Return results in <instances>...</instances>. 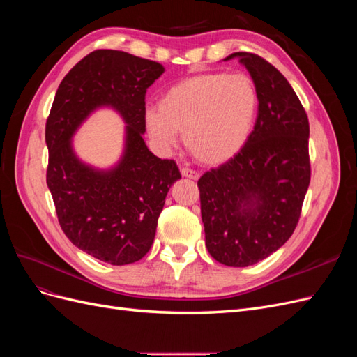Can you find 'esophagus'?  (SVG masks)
<instances>
[{
  "mask_svg": "<svg viewBox=\"0 0 357 357\" xmlns=\"http://www.w3.org/2000/svg\"><path fill=\"white\" fill-rule=\"evenodd\" d=\"M180 172H181L183 177H188V178H192V180H198V178H199V172L195 171V169L181 167V168H180Z\"/></svg>",
  "mask_w": 357,
  "mask_h": 357,
  "instance_id": "34e87169",
  "label": "esophagus"
}]
</instances>
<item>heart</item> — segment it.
I'll return each instance as SVG.
<instances>
[{"mask_svg":"<svg viewBox=\"0 0 357 357\" xmlns=\"http://www.w3.org/2000/svg\"><path fill=\"white\" fill-rule=\"evenodd\" d=\"M257 112V91L245 74L208 73L169 88L144 114L149 134L160 146L185 134L189 153L207 165L232 159L244 147Z\"/></svg>","mask_w":357,"mask_h":357,"instance_id":"1","label":"heart"}]
</instances>
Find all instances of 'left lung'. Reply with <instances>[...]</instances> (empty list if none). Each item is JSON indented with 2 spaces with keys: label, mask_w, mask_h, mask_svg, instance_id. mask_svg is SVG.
<instances>
[{
  "label": "left lung",
  "mask_w": 357,
  "mask_h": 357,
  "mask_svg": "<svg viewBox=\"0 0 357 357\" xmlns=\"http://www.w3.org/2000/svg\"><path fill=\"white\" fill-rule=\"evenodd\" d=\"M257 91V117L244 147L198 180L205 245L226 266L255 265L294 234L311 178L307 113L268 61L235 52Z\"/></svg>",
  "instance_id": "left-lung-1"
}]
</instances>
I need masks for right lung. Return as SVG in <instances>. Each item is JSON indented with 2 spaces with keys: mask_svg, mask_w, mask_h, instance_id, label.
<instances>
[{
  "mask_svg": "<svg viewBox=\"0 0 357 357\" xmlns=\"http://www.w3.org/2000/svg\"><path fill=\"white\" fill-rule=\"evenodd\" d=\"M164 71L126 52L95 50L63 77L46 122V181L61 228L75 247L112 265L146 256L167 193L181 178L176 162L155 156L143 139L146 92ZM100 106H112L127 123L123 159L107 172L83 165L70 144Z\"/></svg>",
  "mask_w": 357,
  "mask_h": 357,
  "instance_id": "right-lung-1",
  "label": "right lung"
}]
</instances>
